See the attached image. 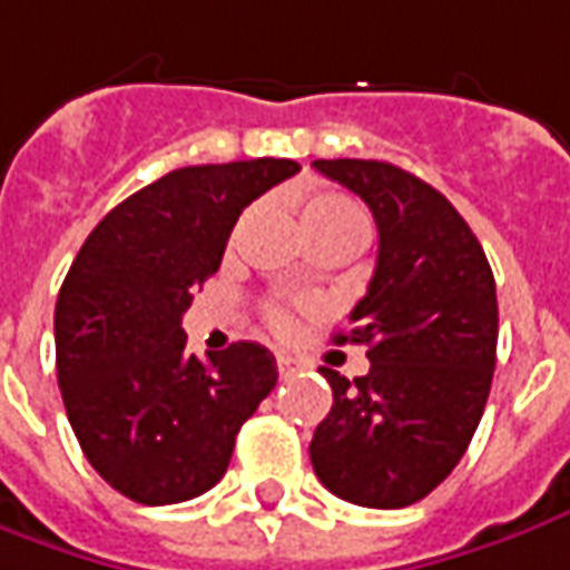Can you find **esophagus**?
Masks as SVG:
<instances>
[{"instance_id": "obj_1", "label": "esophagus", "mask_w": 570, "mask_h": 570, "mask_svg": "<svg viewBox=\"0 0 570 570\" xmlns=\"http://www.w3.org/2000/svg\"><path fill=\"white\" fill-rule=\"evenodd\" d=\"M277 371H281V377H284V381H289V377H296V374L302 371V362L289 358V355H277Z\"/></svg>"}]
</instances>
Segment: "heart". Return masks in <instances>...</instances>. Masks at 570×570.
<instances>
[{
    "label": "heart",
    "mask_w": 570,
    "mask_h": 570,
    "mask_svg": "<svg viewBox=\"0 0 570 570\" xmlns=\"http://www.w3.org/2000/svg\"><path fill=\"white\" fill-rule=\"evenodd\" d=\"M302 227L305 230H317V227H352L358 234H365V215L362 208L346 199V196H336V193H317L312 196L305 208H302ZM271 327L286 334L293 327V317L286 312H274L271 315Z\"/></svg>",
    "instance_id": "1"
}]
</instances>
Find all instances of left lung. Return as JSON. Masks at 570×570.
I'll return each instance as SVG.
<instances>
[{
    "mask_svg": "<svg viewBox=\"0 0 570 570\" xmlns=\"http://www.w3.org/2000/svg\"><path fill=\"white\" fill-rule=\"evenodd\" d=\"M377 220V265L350 334L371 371L334 390L312 436L317 480L365 509H402L452 474L478 431L497 367V281L446 196L390 161L317 158Z\"/></svg>",
    "mask_w": 570,
    "mask_h": 570,
    "instance_id": "obj_1",
    "label": "left lung"
}]
</instances>
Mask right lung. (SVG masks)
<instances>
[{"label": "right lung", "instance_id": "obj_1", "mask_svg": "<svg viewBox=\"0 0 570 570\" xmlns=\"http://www.w3.org/2000/svg\"><path fill=\"white\" fill-rule=\"evenodd\" d=\"M296 171L289 158L177 168L115 205L73 258L56 302L58 390L87 462L121 497H203L274 390L265 346L196 358L180 317L243 208Z\"/></svg>", "mask_w": 570, "mask_h": 570}]
</instances>
